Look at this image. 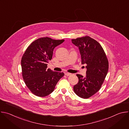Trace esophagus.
Listing matches in <instances>:
<instances>
[{"label": "esophagus", "mask_w": 129, "mask_h": 129, "mask_svg": "<svg viewBox=\"0 0 129 129\" xmlns=\"http://www.w3.org/2000/svg\"><path fill=\"white\" fill-rule=\"evenodd\" d=\"M65 75L66 76H71V73H69V72H65Z\"/></svg>", "instance_id": "1"}]
</instances>
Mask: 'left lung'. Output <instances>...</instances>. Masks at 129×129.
<instances>
[{
	"instance_id": "8db88e82",
	"label": "left lung",
	"mask_w": 129,
	"mask_h": 129,
	"mask_svg": "<svg viewBox=\"0 0 129 129\" xmlns=\"http://www.w3.org/2000/svg\"><path fill=\"white\" fill-rule=\"evenodd\" d=\"M71 41L79 47L82 64L87 65L86 77L77 75L79 82L73 86V90L79 97L88 99L101 89L108 73V60L101 44L89 36L72 39Z\"/></svg>"
}]
</instances>
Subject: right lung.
<instances>
[{"mask_svg": "<svg viewBox=\"0 0 129 129\" xmlns=\"http://www.w3.org/2000/svg\"><path fill=\"white\" fill-rule=\"evenodd\" d=\"M64 41V39L40 38L33 42L23 54L21 61L22 77L27 88L35 95H48L64 76L63 72L47 69L54 48Z\"/></svg>", "mask_w": 129, "mask_h": 129, "instance_id": "1", "label": "right lung"}]
</instances>
